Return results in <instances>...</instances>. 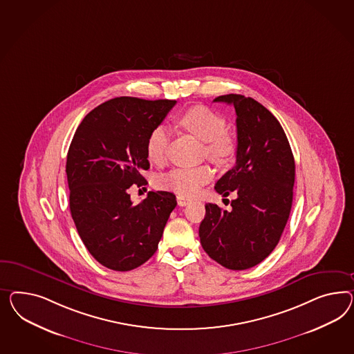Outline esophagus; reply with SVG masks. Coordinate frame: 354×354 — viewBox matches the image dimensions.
Returning <instances> with one entry per match:
<instances>
[{
  "label": "esophagus",
  "mask_w": 354,
  "mask_h": 354,
  "mask_svg": "<svg viewBox=\"0 0 354 354\" xmlns=\"http://www.w3.org/2000/svg\"><path fill=\"white\" fill-rule=\"evenodd\" d=\"M176 200H178V205H179V206H187V205L191 202L189 198H187V197H184V196H178Z\"/></svg>",
  "instance_id": "esophagus-1"
}]
</instances>
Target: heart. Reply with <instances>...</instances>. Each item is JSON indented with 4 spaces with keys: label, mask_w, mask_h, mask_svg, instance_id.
Wrapping results in <instances>:
<instances>
[{
    "label": "heart",
    "mask_w": 354,
    "mask_h": 354,
    "mask_svg": "<svg viewBox=\"0 0 354 354\" xmlns=\"http://www.w3.org/2000/svg\"><path fill=\"white\" fill-rule=\"evenodd\" d=\"M187 133L196 136L205 143V151L215 163L228 162L236 153V142L225 130L227 120L205 105H194L184 111L175 120ZM170 142V134L166 127L157 126L147 138L145 154L152 163L162 162ZM212 178L209 166L198 167H176L160 176L158 184L182 196H194L202 185Z\"/></svg>",
    "instance_id": "1"
}]
</instances>
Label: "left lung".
<instances>
[{"instance_id":"8db88e82","label":"left lung","mask_w":354,"mask_h":354,"mask_svg":"<svg viewBox=\"0 0 354 354\" xmlns=\"http://www.w3.org/2000/svg\"><path fill=\"white\" fill-rule=\"evenodd\" d=\"M214 102L236 109V165L215 184L232 210L206 203L200 239L220 266L243 270L258 266L277 246L292 205L295 161L277 118L252 97L228 94Z\"/></svg>"}]
</instances>
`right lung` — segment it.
Segmentation results:
<instances>
[{"label":"right lung","instance_id":"add662e5","mask_svg":"<svg viewBox=\"0 0 354 354\" xmlns=\"http://www.w3.org/2000/svg\"><path fill=\"white\" fill-rule=\"evenodd\" d=\"M176 100L115 97L77 127L67 156L69 209L88 252L104 267L126 272L157 251L176 206L170 192H149L134 205L129 188L147 184L145 143Z\"/></svg>","mask_w":354,"mask_h":354}]
</instances>
